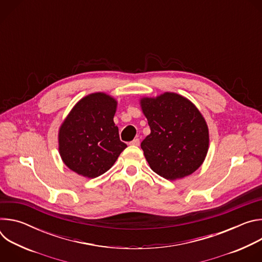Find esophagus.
Segmentation results:
<instances>
[{
    "label": "esophagus",
    "mask_w": 262,
    "mask_h": 262,
    "mask_svg": "<svg viewBox=\"0 0 262 262\" xmlns=\"http://www.w3.org/2000/svg\"><path fill=\"white\" fill-rule=\"evenodd\" d=\"M139 144H140V140L138 138H136L132 142H129V145H133V146H138Z\"/></svg>",
    "instance_id": "34e87169"
}]
</instances>
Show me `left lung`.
I'll list each match as a JSON object with an SVG mask.
<instances>
[{"mask_svg":"<svg viewBox=\"0 0 262 262\" xmlns=\"http://www.w3.org/2000/svg\"><path fill=\"white\" fill-rule=\"evenodd\" d=\"M141 106L151 133L141 143L150 168L174 180L195 172L203 163L209 143L208 128L198 108L176 93L142 98Z\"/></svg>","mask_w":262,"mask_h":262,"instance_id":"8db88e82","label":"left lung"}]
</instances>
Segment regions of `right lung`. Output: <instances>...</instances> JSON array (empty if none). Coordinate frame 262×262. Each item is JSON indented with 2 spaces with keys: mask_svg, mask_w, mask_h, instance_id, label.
Here are the masks:
<instances>
[{
  "mask_svg": "<svg viewBox=\"0 0 262 262\" xmlns=\"http://www.w3.org/2000/svg\"><path fill=\"white\" fill-rule=\"evenodd\" d=\"M116 105L111 96L93 93L73 106L59 133L60 155L69 169L95 178L113 166L127 147L113 120Z\"/></svg>",
  "mask_w": 262,
  "mask_h": 262,
  "instance_id": "obj_1",
  "label": "right lung"
}]
</instances>
